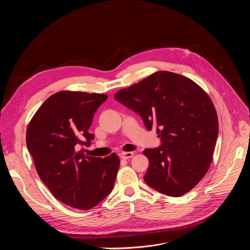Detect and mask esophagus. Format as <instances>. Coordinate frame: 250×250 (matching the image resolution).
Segmentation results:
<instances>
[{
  "label": "esophagus",
  "mask_w": 250,
  "mask_h": 250,
  "mask_svg": "<svg viewBox=\"0 0 250 250\" xmlns=\"http://www.w3.org/2000/svg\"><path fill=\"white\" fill-rule=\"evenodd\" d=\"M133 156V152H122L121 153V158L122 159H129Z\"/></svg>",
  "instance_id": "34e87169"
}]
</instances>
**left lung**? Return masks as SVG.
Returning a JSON list of instances; mask_svg holds the SVG:
<instances>
[{"mask_svg": "<svg viewBox=\"0 0 250 250\" xmlns=\"http://www.w3.org/2000/svg\"><path fill=\"white\" fill-rule=\"evenodd\" d=\"M116 101L156 127L161 145L146 148L149 159L146 183L171 197H181L206 175L219 134L215 106L191 79L159 71L139 83L120 90Z\"/></svg>", "mask_w": 250, "mask_h": 250, "instance_id": "1", "label": "left lung"}]
</instances>
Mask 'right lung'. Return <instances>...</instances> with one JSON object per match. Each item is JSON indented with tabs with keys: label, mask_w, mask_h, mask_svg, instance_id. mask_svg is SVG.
<instances>
[{
	"label": "right lung",
	"mask_w": 250,
	"mask_h": 250,
	"mask_svg": "<svg viewBox=\"0 0 250 250\" xmlns=\"http://www.w3.org/2000/svg\"><path fill=\"white\" fill-rule=\"evenodd\" d=\"M102 94L62 91L50 96L26 129V146L42 181L62 203L86 210L108 196L120 167L113 153L104 158L86 156L94 135L88 130Z\"/></svg>",
	"instance_id": "obj_1"
}]
</instances>
